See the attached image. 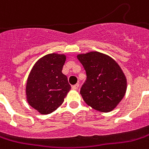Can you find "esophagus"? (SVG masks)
Wrapping results in <instances>:
<instances>
[{
	"instance_id": "obj_1",
	"label": "esophagus",
	"mask_w": 149,
	"mask_h": 149,
	"mask_svg": "<svg viewBox=\"0 0 149 149\" xmlns=\"http://www.w3.org/2000/svg\"><path fill=\"white\" fill-rule=\"evenodd\" d=\"M79 84H77L72 85V89H73V90H77V89H78V88H79Z\"/></svg>"
}]
</instances>
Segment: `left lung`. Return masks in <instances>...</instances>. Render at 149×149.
I'll list each match as a JSON object with an SVG mask.
<instances>
[{"mask_svg": "<svg viewBox=\"0 0 149 149\" xmlns=\"http://www.w3.org/2000/svg\"><path fill=\"white\" fill-rule=\"evenodd\" d=\"M77 58L87 76L79 91L84 101L100 112L114 109L127 91V79L120 65L111 57L97 52L79 54Z\"/></svg>", "mask_w": 149, "mask_h": 149, "instance_id": "left-lung-1", "label": "left lung"}]
</instances>
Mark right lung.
I'll return each mask as SVG.
<instances>
[{
  "mask_svg": "<svg viewBox=\"0 0 149 149\" xmlns=\"http://www.w3.org/2000/svg\"><path fill=\"white\" fill-rule=\"evenodd\" d=\"M65 62L63 54H47L38 60L29 73L27 101L41 114H49L56 110L71 89L67 77L62 72Z\"/></svg>",
  "mask_w": 149,
  "mask_h": 149,
  "instance_id": "right-lung-1",
  "label": "right lung"
}]
</instances>
